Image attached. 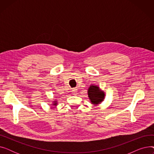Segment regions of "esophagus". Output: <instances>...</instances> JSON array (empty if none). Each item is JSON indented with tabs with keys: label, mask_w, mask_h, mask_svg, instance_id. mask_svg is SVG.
Masks as SVG:
<instances>
[{
	"label": "esophagus",
	"mask_w": 154,
	"mask_h": 154,
	"mask_svg": "<svg viewBox=\"0 0 154 154\" xmlns=\"http://www.w3.org/2000/svg\"><path fill=\"white\" fill-rule=\"evenodd\" d=\"M72 92L73 94H77V90L76 89V88H73L72 91Z\"/></svg>",
	"instance_id": "34e87169"
}]
</instances>
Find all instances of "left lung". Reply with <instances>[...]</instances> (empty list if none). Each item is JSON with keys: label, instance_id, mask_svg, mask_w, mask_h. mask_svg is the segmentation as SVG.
<instances>
[{"label": "left lung", "instance_id": "1", "mask_svg": "<svg viewBox=\"0 0 154 154\" xmlns=\"http://www.w3.org/2000/svg\"><path fill=\"white\" fill-rule=\"evenodd\" d=\"M88 97L89 98L91 103L97 106L105 98V93L101 91L99 86L91 85L88 88Z\"/></svg>", "mask_w": 154, "mask_h": 154}]
</instances>
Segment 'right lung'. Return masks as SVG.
<instances>
[{
    "instance_id": "right-lung-1",
    "label": "right lung",
    "mask_w": 154,
    "mask_h": 154,
    "mask_svg": "<svg viewBox=\"0 0 154 154\" xmlns=\"http://www.w3.org/2000/svg\"><path fill=\"white\" fill-rule=\"evenodd\" d=\"M52 106H57V100H54L53 101V103H52Z\"/></svg>"
}]
</instances>
